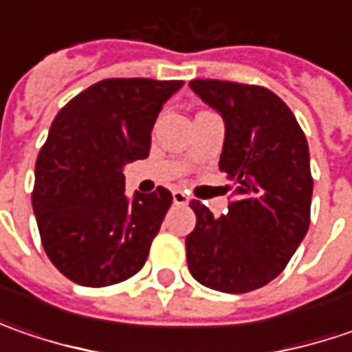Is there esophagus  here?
I'll return each mask as SVG.
<instances>
[{
  "label": "esophagus",
  "instance_id": "1",
  "mask_svg": "<svg viewBox=\"0 0 352 352\" xmlns=\"http://www.w3.org/2000/svg\"><path fill=\"white\" fill-rule=\"evenodd\" d=\"M172 201H174L176 206H186V204L190 201V197L186 196L182 190H174V192H172Z\"/></svg>",
  "mask_w": 352,
  "mask_h": 352
}]
</instances>
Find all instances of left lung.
<instances>
[{
    "instance_id": "8db88e82",
    "label": "left lung",
    "mask_w": 352,
    "mask_h": 352,
    "mask_svg": "<svg viewBox=\"0 0 352 352\" xmlns=\"http://www.w3.org/2000/svg\"><path fill=\"white\" fill-rule=\"evenodd\" d=\"M190 88L225 123L219 170L236 184L221 217L190 201L196 229L186 236L190 274L225 294L261 288L284 270L309 227V148L290 107L261 86L192 80Z\"/></svg>"
}]
</instances>
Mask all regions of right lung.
<instances>
[{"instance_id": "1", "label": "right lung", "mask_w": 352, "mask_h": 352, "mask_svg": "<svg viewBox=\"0 0 352 352\" xmlns=\"http://www.w3.org/2000/svg\"><path fill=\"white\" fill-rule=\"evenodd\" d=\"M180 80H102L60 109L34 164L33 210L50 263L103 288L135 276L172 194L125 196L123 168L151 151V131Z\"/></svg>"}]
</instances>
